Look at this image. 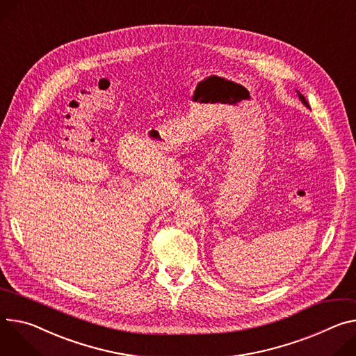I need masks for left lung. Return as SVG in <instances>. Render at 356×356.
<instances>
[{
    "instance_id": "obj_1",
    "label": "left lung",
    "mask_w": 356,
    "mask_h": 356,
    "mask_svg": "<svg viewBox=\"0 0 356 356\" xmlns=\"http://www.w3.org/2000/svg\"><path fill=\"white\" fill-rule=\"evenodd\" d=\"M297 93H298V98H300V101H301V102H302V104H304V105H305L307 108H309V105H308V102L305 101V98H304V96H302V95H301V93H300L298 90H297Z\"/></svg>"
}]
</instances>
